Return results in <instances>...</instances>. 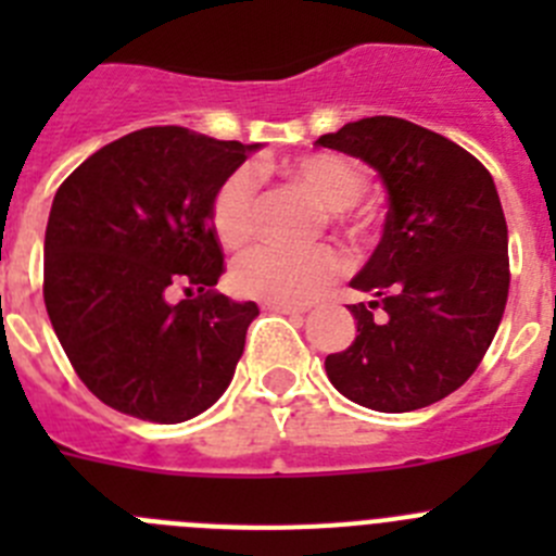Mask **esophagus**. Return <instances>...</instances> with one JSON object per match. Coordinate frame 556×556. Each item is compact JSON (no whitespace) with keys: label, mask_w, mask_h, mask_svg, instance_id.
<instances>
[{"label":"esophagus","mask_w":556,"mask_h":556,"mask_svg":"<svg viewBox=\"0 0 556 556\" xmlns=\"http://www.w3.org/2000/svg\"><path fill=\"white\" fill-rule=\"evenodd\" d=\"M264 308L275 314H303L306 306H298V303H283V301H264Z\"/></svg>","instance_id":"1"}]
</instances>
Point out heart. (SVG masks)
<instances>
[{"label":"heart","mask_w":556,"mask_h":556,"mask_svg":"<svg viewBox=\"0 0 556 556\" xmlns=\"http://www.w3.org/2000/svg\"><path fill=\"white\" fill-rule=\"evenodd\" d=\"M283 175L312 194L326 208L333 225L348 223V208L365 191V172L353 161L331 152H308L283 164ZM211 228L219 242L239 250L255 230V178L250 169L230 172L211 200ZM342 273V255L331 244L289 250L262 244L239 255L230 269V283L239 294L262 301L303 303L320 294Z\"/></svg>","instance_id":"1"}]
</instances>
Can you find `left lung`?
Here are the masks:
<instances>
[{
	"label": "left lung",
	"instance_id": "left-lung-1",
	"mask_svg": "<svg viewBox=\"0 0 556 556\" xmlns=\"http://www.w3.org/2000/svg\"><path fill=\"white\" fill-rule=\"evenodd\" d=\"M314 144L378 172L390 211L351 287L356 339L326 356L328 381L376 412H415L459 390L493 342L509 292L507 219L490 172L445 136L370 116Z\"/></svg>",
	"mask_w": 556,
	"mask_h": 556
}]
</instances>
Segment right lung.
<instances>
[{"label": "right lung", "mask_w": 556, "mask_h": 556, "mask_svg": "<svg viewBox=\"0 0 556 556\" xmlns=\"http://www.w3.org/2000/svg\"><path fill=\"white\" fill-rule=\"evenodd\" d=\"M258 144L186 127L127 132L61 184L43 239V303L68 362L102 404L184 424L219 401L258 317L214 292L219 184ZM184 288L180 304L170 294Z\"/></svg>", "instance_id": "1"}]
</instances>
